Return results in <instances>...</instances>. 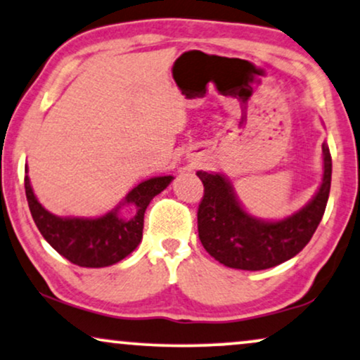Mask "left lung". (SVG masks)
<instances>
[{"instance_id":"left-lung-1","label":"left lung","mask_w":360,"mask_h":360,"mask_svg":"<svg viewBox=\"0 0 360 360\" xmlns=\"http://www.w3.org/2000/svg\"><path fill=\"white\" fill-rule=\"evenodd\" d=\"M323 179L316 197L278 221L254 219L240 207L232 185L220 173L197 172L203 184L198 205V237L205 250L230 269L264 270L299 254L321 224L332 180L329 146L322 145Z\"/></svg>"}]
</instances>
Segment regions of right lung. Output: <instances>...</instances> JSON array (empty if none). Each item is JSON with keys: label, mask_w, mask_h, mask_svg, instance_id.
Masks as SVG:
<instances>
[{"label": "right lung", "mask_w": 360, "mask_h": 360, "mask_svg": "<svg viewBox=\"0 0 360 360\" xmlns=\"http://www.w3.org/2000/svg\"><path fill=\"white\" fill-rule=\"evenodd\" d=\"M28 172V168H25ZM173 176H155L136 185L125 200L98 219H61L44 210L34 197L28 175L25 176L26 200L34 224L60 255L79 267H108L130 255L143 237V215L155 195L163 192ZM122 205L136 208V215L125 219L117 214Z\"/></svg>", "instance_id": "1"}]
</instances>
